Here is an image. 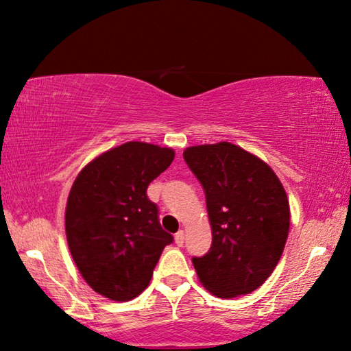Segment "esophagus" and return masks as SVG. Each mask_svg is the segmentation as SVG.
Instances as JSON below:
<instances>
[{"mask_svg":"<svg viewBox=\"0 0 351 351\" xmlns=\"http://www.w3.org/2000/svg\"><path fill=\"white\" fill-rule=\"evenodd\" d=\"M184 240H186V234H184V230H180V232L175 234V243L178 246H182Z\"/></svg>","mask_w":351,"mask_h":351,"instance_id":"34e87169","label":"esophagus"}]
</instances>
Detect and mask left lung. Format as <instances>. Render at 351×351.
<instances>
[{
	"instance_id": "obj_1",
	"label": "left lung",
	"mask_w": 351,
	"mask_h": 351,
	"mask_svg": "<svg viewBox=\"0 0 351 351\" xmlns=\"http://www.w3.org/2000/svg\"><path fill=\"white\" fill-rule=\"evenodd\" d=\"M184 161L201 182L212 246L193 257L199 282L219 299L249 294L280 260L289 230V203L268 164L230 142L195 145Z\"/></svg>"
}]
</instances>
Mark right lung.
I'll use <instances>...</instances> for the list:
<instances>
[{
    "label": "right lung",
    "instance_id": "right-lung-1",
    "mask_svg": "<svg viewBox=\"0 0 351 351\" xmlns=\"http://www.w3.org/2000/svg\"><path fill=\"white\" fill-rule=\"evenodd\" d=\"M173 158L171 148L127 142L93 159L75 178L64 213L68 246L100 295L117 302L138 297L173 241L147 197L148 184Z\"/></svg>",
    "mask_w": 351,
    "mask_h": 351
}]
</instances>
